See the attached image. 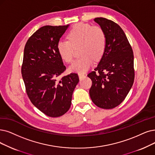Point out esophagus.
<instances>
[{
  "instance_id": "34e87169",
  "label": "esophagus",
  "mask_w": 155,
  "mask_h": 155,
  "mask_svg": "<svg viewBox=\"0 0 155 155\" xmlns=\"http://www.w3.org/2000/svg\"><path fill=\"white\" fill-rule=\"evenodd\" d=\"M78 76L79 79H81L82 78H83L84 76V74L83 73H78Z\"/></svg>"
}]
</instances>
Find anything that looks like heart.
Listing matches in <instances>:
<instances>
[{
	"label": "heart",
	"instance_id": "obj_1",
	"mask_svg": "<svg viewBox=\"0 0 155 155\" xmlns=\"http://www.w3.org/2000/svg\"><path fill=\"white\" fill-rule=\"evenodd\" d=\"M67 40L58 41L57 48L60 57L66 63H71L74 57V48L79 47L82 56L74 60L69 67L71 72L87 71L94 59H100L106 47V33L100 27H92L88 24L78 23L67 34Z\"/></svg>",
	"mask_w": 155,
	"mask_h": 155
}]
</instances>
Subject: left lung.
Here are the masks:
<instances>
[{"label":"left lung","mask_w":155,"mask_h":155,"mask_svg":"<svg viewBox=\"0 0 155 155\" xmlns=\"http://www.w3.org/2000/svg\"><path fill=\"white\" fill-rule=\"evenodd\" d=\"M94 21L106 33L107 43L97 67L88 74L92 81L89 93L97 106L113 109L124 101L132 87L134 53L118 25L104 18H95Z\"/></svg>","instance_id":"8db88e82"}]
</instances>
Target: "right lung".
Here are the masks:
<instances>
[{
    "label": "right lung",
    "mask_w": 155,
    "mask_h": 155,
    "mask_svg": "<svg viewBox=\"0 0 155 155\" xmlns=\"http://www.w3.org/2000/svg\"><path fill=\"white\" fill-rule=\"evenodd\" d=\"M69 25L41 27L28 39L24 49L21 74L30 101L50 117L66 113L79 82L71 73L57 80L66 69L57 45Z\"/></svg>",
    "instance_id": "obj_1"
}]
</instances>
